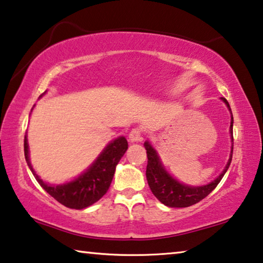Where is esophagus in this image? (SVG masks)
<instances>
[{
	"instance_id": "obj_1",
	"label": "esophagus",
	"mask_w": 263,
	"mask_h": 263,
	"mask_svg": "<svg viewBox=\"0 0 263 263\" xmlns=\"http://www.w3.org/2000/svg\"><path fill=\"white\" fill-rule=\"evenodd\" d=\"M142 140H143V136H142V132H141V129L135 128L129 133V141H130V142H141Z\"/></svg>"
}]
</instances>
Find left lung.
<instances>
[{"mask_svg": "<svg viewBox=\"0 0 263 263\" xmlns=\"http://www.w3.org/2000/svg\"><path fill=\"white\" fill-rule=\"evenodd\" d=\"M227 106L228 110L230 111V139H232L233 142V114L232 110H230L228 101L224 98H221ZM144 148L147 151V157H148V164H147V171H145V176H147V181L149 184V188H151L152 193L156 196V199L159 200L161 203H163L167 207L172 208H184L189 207V205H193L203 200L205 196H208L214 189L216 188V185L220 183L222 177L228 171L230 162H232L233 157V143H232V149H230L229 154V160L227 164L222 173L219 176L216 177L215 180H213L212 182L203 185H196V187H193V185L184 184L180 181H177L175 177L172 176L169 172L165 169V167L161 161L159 153L156 152V149L153 147L152 143L149 141H145L144 142Z\"/></svg>", "mask_w": 263, "mask_h": 263, "instance_id": "left-lung-1", "label": "left lung"}]
</instances>
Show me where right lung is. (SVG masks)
<instances>
[{
	"mask_svg": "<svg viewBox=\"0 0 263 263\" xmlns=\"http://www.w3.org/2000/svg\"><path fill=\"white\" fill-rule=\"evenodd\" d=\"M46 94V91L40 96ZM33 110V109H31ZM128 149V142L124 136L109 142L96 160L81 175L69 182L61 184H49L40 177L34 171L29 157V144L27 135L24 136V156L28 167L40 185L60 203L71 209H83L98 202L110 187L116 165Z\"/></svg>",
	"mask_w": 263,
	"mask_h": 263,
	"instance_id": "right-lung-1",
	"label": "right lung"
}]
</instances>
